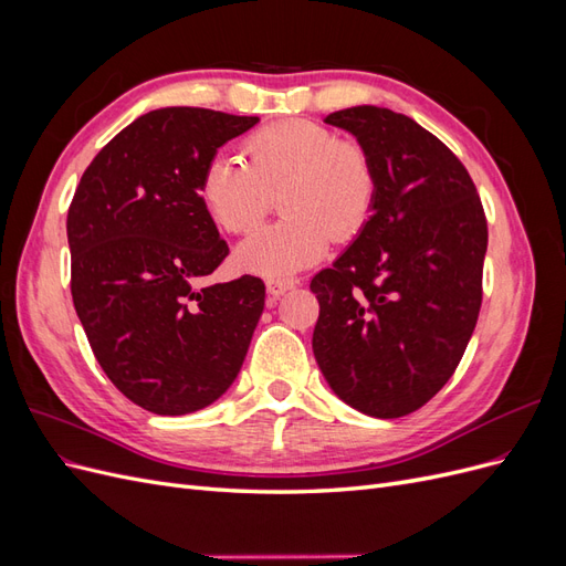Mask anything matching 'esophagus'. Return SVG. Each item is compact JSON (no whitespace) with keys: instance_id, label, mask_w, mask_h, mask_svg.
Wrapping results in <instances>:
<instances>
[{"instance_id":"obj_1","label":"esophagus","mask_w":566,"mask_h":566,"mask_svg":"<svg viewBox=\"0 0 566 566\" xmlns=\"http://www.w3.org/2000/svg\"><path fill=\"white\" fill-rule=\"evenodd\" d=\"M297 283H300L297 279H269L266 290H269L271 297H281V295L287 293V290H293Z\"/></svg>"}]
</instances>
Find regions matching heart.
Listing matches in <instances>:
<instances>
[{
	"label": "heart",
	"mask_w": 566,
	"mask_h": 566,
	"mask_svg": "<svg viewBox=\"0 0 566 566\" xmlns=\"http://www.w3.org/2000/svg\"><path fill=\"white\" fill-rule=\"evenodd\" d=\"M243 158L217 153L205 165L198 196L227 233H248L271 212L279 196L283 217L238 248L243 269L285 279L314 264L331 235L361 233L378 200V167L356 139H342L312 119H283L254 129Z\"/></svg>",
	"instance_id": "1"
}]
</instances>
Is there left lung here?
<instances>
[{
	"mask_svg": "<svg viewBox=\"0 0 566 566\" xmlns=\"http://www.w3.org/2000/svg\"><path fill=\"white\" fill-rule=\"evenodd\" d=\"M325 123L370 150L380 186L364 231L312 279L314 356L342 401L401 418L449 382L474 333L486 214L465 165L416 119L354 106Z\"/></svg>",
	"mask_w": 566,
	"mask_h": 566,
	"instance_id": "8db88e82",
	"label": "left lung"
}]
</instances>
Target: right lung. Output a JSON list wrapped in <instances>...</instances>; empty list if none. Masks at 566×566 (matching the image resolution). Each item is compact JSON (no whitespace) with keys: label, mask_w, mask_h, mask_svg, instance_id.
Returning a JSON list of instances; mask_svg holds the SVG:
<instances>
[{"label":"right lung","mask_w":566,"mask_h":566,"mask_svg":"<svg viewBox=\"0 0 566 566\" xmlns=\"http://www.w3.org/2000/svg\"><path fill=\"white\" fill-rule=\"evenodd\" d=\"M260 117L160 108L111 139L67 210L71 293L92 352L129 401L158 416L210 406L241 370L266 287L205 285L227 260L198 181Z\"/></svg>","instance_id":"obj_1"}]
</instances>
